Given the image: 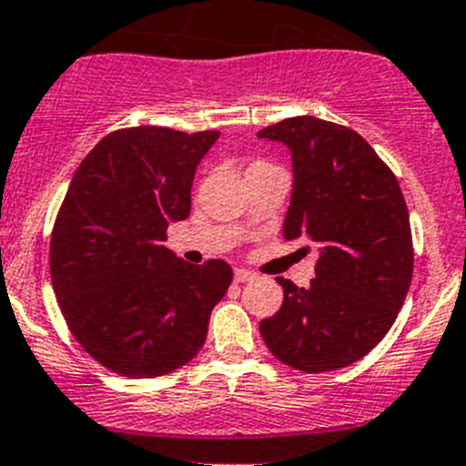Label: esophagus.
I'll use <instances>...</instances> for the list:
<instances>
[{
  "mask_svg": "<svg viewBox=\"0 0 466 466\" xmlns=\"http://www.w3.org/2000/svg\"><path fill=\"white\" fill-rule=\"evenodd\" d=\"M235 282H251L256 280V273L248 271V268H235Z\"/></svg>",
  "mask_w": 466,
  "mask_h": 466,
  "instance_id": "obj_1",
  "label": "esophagus"
}]
</instances>
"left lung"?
I'll return each mask as SVG.
<instances>
[{
    "label": "left lung",
    "instance_id": "1",
    "mask_svg": "<svg viewBox=\"0 0 466 466\" xmlns=\"http://www.w3.org/2000/svg\"><path fill=\"white\" fill-rule=\"evenodd\" d=\"M258 137L291 150L294 190L282 233L320 253L307 289L276 278L285 300L260 334L296 370H339L386 337L409 294L412 235L400 181L361 134L339 123L294 116Z\"/></svg>",
    "mask_w": 466,
    "mask_h": 466
}]
</instances>
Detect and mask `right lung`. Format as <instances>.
I'll return each mask as SVG.
<instances>
[{
    "label": "right lung",
    "mask_w": 466,
    "mask_h": 466,
    "mask_svg": "<svg viewBox=\"0 0 466 466\" xmlns=\"http://www.w3.org/2000/svg\"><path fill=\"white\" fill-rule=\"evenodd\" d=\"M218 129L138 126L85 157L51 231L49 267L74 339L100 366L150 379L186 366L233 280L224 260L188 265L163 242L190 215V188Z\"/></svg>",
    "instance_id": "right-lung-1"
}]
</instances>
